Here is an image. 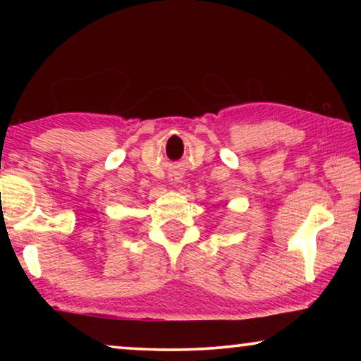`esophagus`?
I'll list each match as a JSON object with an SVG mask.
<instances>
[{"label":"esophagus","instance_id":"obj_1","mask_svg":"<svg viewBox=\"0 0 361 361\" xmlns=\"http://www.w3.org/2000/svg\"><path fill=\"white\" fill-rule=\"evenodd\" d=\"M180 180H182V176H179V174H176V176L171 177V182H172V184H174V185L180 184Z\"/></svg>","mask_w":361,"mask_h":361}]
</instances>
